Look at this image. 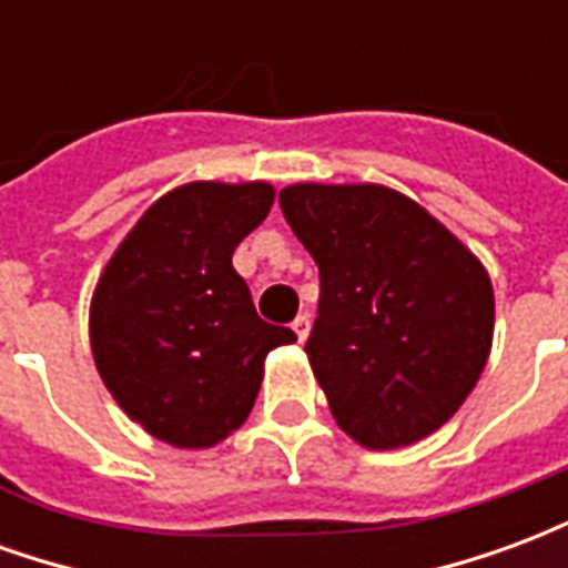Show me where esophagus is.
Here are the masks:
<instances>
[{"instance_id":"1","label":"esophagus","mask_w":568,"mask_h":568,"mask_svg":"<svg viewBox=\"0 0 568 568\" xmlns=\"http://www.w3.org/2000/svg\"><path fill=\"white\" fill-rule=\"evenodd\" d=\"M292 332L297 334V341H301V344L307 341V334H310V316H307V313H301V316L292 322Z\"/></svg>"}]
</instances>
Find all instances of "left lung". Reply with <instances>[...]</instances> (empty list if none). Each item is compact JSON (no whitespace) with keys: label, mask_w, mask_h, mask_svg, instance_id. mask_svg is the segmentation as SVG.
<instances>
[{"label":"left lung","mask_w":568,"mask_h":568,"mask_svg":"<svg viewBox=\"0 0 568 568\" xmlns=\"http://www.w3.org/2000/svg\"><path fill=\"white\" fill-rule=\"evenodd\" d=\"M280 206L320 267L304 349L337 426L368 450L432 435L487 365L496 304L484 264L393 187L301 182Z\"/></svg>","instance_id":"8db88e82"}]
</instances>
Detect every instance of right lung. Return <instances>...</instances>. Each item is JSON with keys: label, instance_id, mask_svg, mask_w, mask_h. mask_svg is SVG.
<instances>
[{"label": "right lung", "instance_id": "1", "mask_svg": "<svg viewBox=\"0 0 568 568\" xmlns=\"http://www.w3.org/2000/svg\"><path fill=\"white\" fill-rule=\"evenodd\" d=\"M273 206L267 182H191L154 200L105 264L91 349L149 435L200 450L246 423L271 349L297 341L255 313L231 255Z\"/></svg>", "mask_w": 568, "mask_h": 568}]
</instances>
